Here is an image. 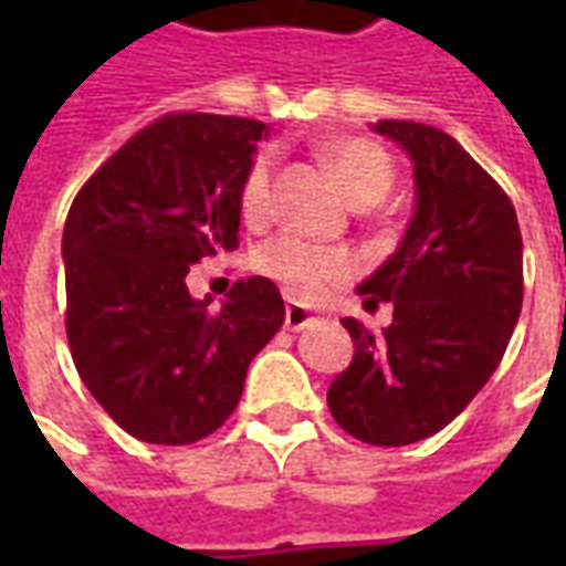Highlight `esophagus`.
<instances>
[{"mask_svg":"<svg viewBox=\"0 0 566 566\" xmlns=\"http://www.w3.org/2000/svg\"><path fill=\"white\" fill-rule=\"evenodd\" d=\"M315 321L318 318H315L306 306H300V303H287V306H284V327H287V331H303V327L315 324Z\"/></svg>","mask_w":566,"mask_h":566,"instance_id":"1","label":"esophagus"}]
</instances>
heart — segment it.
Masks as SVG:
<instances>
[{"instance_id": "heart-1", "label": "heart", "mask_w": 566, "mask_h": 566, "mask_svg": "<svg viewBox=\"0 0 566 566\" xmlns=\"http://www.w3.org/2000/svg\"><path fill=\"white\" fill-rule=\"evenodd\" d=\"M324 157L339 175L345 193L357 206H373L391 190L397 169L388 150L369 139H339L324 148ZM272 178H275V157L272 150H258L248 163L242 185H239V209L242 218L260 223L270 218ZM258 270L282 284L287 294L315 300L331 284L345 282L355 263L343 248L318 245L300 235H279L258 251Z\"/></svg>"}]
</instances>
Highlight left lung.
I'll list each match as a JSON object with an SVG mask.
<instances>
[{
  "instance_id": "left-lung-1",
  "label": "left lung",
  "mask_w": 566,
  "mask_h": 566,
  "mask_svg": "<svg viewBox=\"0 0 566 566\" xmlns=\"http://www.w3.org/2000/svg\"><path fill=\"white\" fill-rule=\"evenodd\" d=\"M373 129L409 150L418 209L357 287L367 312L391 303L394 321L369 333L343 318L355 360L327 406L360 442L409 446L461 416L497 369L522 312V230L506 190L449 133L412 120Z\"/></svg>"
}]
</instances>
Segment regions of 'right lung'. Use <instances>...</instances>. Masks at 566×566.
<instances>
[{
    "mask_svg": "<svg viewBox=\"0 0 566 566\" xmlns=\"http://www.w3.org/2000/svg\"><path fill=\"white\" fill-rule=\"evenodd\" d=\"M266 124L169 112L84 181L63 227L66 336L81 381L129 437L199 442L233 416L248 364L284 303L239 279L218 312L187 291L202 258L239 245V185Z\"/></svg>",
    "mask_w": 566,
    "mask_h": 566,
    "instance_id": "1",
    "label": "right lung"
}]
</instances>
